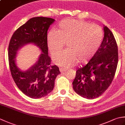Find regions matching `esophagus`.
<instances>
[{
	"label": "esophagus",
	"mask_w": 125,
	"mask_h": 125,
	"mask_svg": "<svg viewBox=\"0 0 125 125\" xmlns=\"http://www.w3.org/2000/svg\"><path fill=\"white\" fill-rule=\"evenodd\" d=\"M66 70H67V69H65V68H60V71L61 73H64V72H65Z\"/></svg>",
	"instance_id": "34e87169"
}]
</instances>
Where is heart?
Returning a JSON list of instances; mask_svg holds the SVG:
<instances>
[{
  "label": "heart",
  "instance_id": "obj_1",
  "mask_svg": "<svg viewBox=\"0 0 125 125\" xmlns=\"http://www.w3.org/2000/svg\"><path fill=\"white\" fill-rule=\"evenodd\" d=\"M103 31L99 25L84 21L65 19L57 30L48 34L47 44L51 54H57L67 43L68 49L54 57L56 64L63 68L72 67L78 61L84 62L94 55L103 39Z\"/></svg>",
  "mask_w": 125,
  "mask_h": 125
}]
</instances>
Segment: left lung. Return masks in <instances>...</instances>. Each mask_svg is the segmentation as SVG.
<instances>
[{"label": "left lung", "instance_id": "obj_1", "mask_svg": "<svg viewBox=\"0 0 125 125\" xmlns=\"http://www.w3.org/2000/svg\"><path fill=\"white\" fill-rule=\"evenodd\" d=\"M104 36L100 47L84 67L76 71L73 82L78 94L88 99L102 95L111 85L118 62V46L113 33L104 27Z\"/></svg>", "mask_w": 125, "mask_h": 125}]
</instances>
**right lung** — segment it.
Instances as JSON below:
<instances>
[{
  "instance_id": "1",
  "label": "right lung",
  "mask_w": 125,
  "mask_h": 125,
  "mask_svg": "<svg viewBox=\"0 0 125 125\" xmlns=\"http://www.w3.org/2000/svg\"><path fill=\"white\" fill-rule=\"evenodd\" d=\"M54 19L38 17L30 19L18 28L10 40L9 46V61L12 78L23 94L38 99L45 97L54 89L55 80L60 73L56 65H51L48 56L47 31ZM28 43H34L42 52L38 61L28 70L20 71L15 63L17 51Z\"/></svg>"
}]
</instances>
